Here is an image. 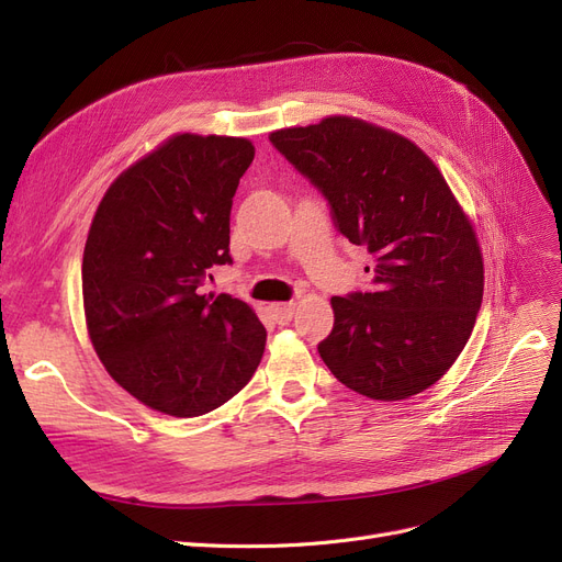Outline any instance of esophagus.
<instances>
[{
	"instance_id": "obj_1",
	"label": "esophagus",
	"mask_w": 562,
	"mask_h": 562,
	"mask_svg": "<svg viewBox=\"0 0 562 562\" xmlns=\"http://www.w3.org/2000/svg\"><path fill=\"white\" fill-rule=\"evenodd\" d=\"M294 310H296L294 303H276V305H270V315H273V319L278 324H289L294 317Z\"/></svg>"
}]
</instances>
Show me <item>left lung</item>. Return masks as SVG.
<instances>
[{
	"instance_id": "obj_1",
	"label": "left lung",
	"mask_w": 562,
	"mask_h": 562,
	"mask_svg": "<svg viewBox=\"0 0 562 562\" xmlns=\"http://www.w3.org/2000/svg\"><path fill=\"white\" fill-rule=\"evenodd\" d=\"M270 140L319 187L340 234L375 257L372 292L330 299L319 357L361 396H417L459 359L482 307L472 220L419 145L380 124L328 115Z\"/></svg>"
}]
</instances>
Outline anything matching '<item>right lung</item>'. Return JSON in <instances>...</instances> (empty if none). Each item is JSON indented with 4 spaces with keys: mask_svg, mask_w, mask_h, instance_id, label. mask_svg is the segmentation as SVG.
Returning a JSON list of instances; mask_svg holds the SVG:
<instances>
[{
    "mask_svg": "<svg viewBox=\"0 0 562 562\" xmlns=\"http://www.w3.org/2000/svg\"><path fill=\"white\" fill-rule=\"evenodd\" d=\"M255 159L243 136L173 134L101 196L82 252V307L99 361L145 407L201 417L252 380L266 328L252 305L199 294L232 263L228 215Z\"/></svg>",
    "mask_w": 562,
    "mask_h": 562,
    "instance_id": "1",
    "label": "right lung"
}]
</instances>
